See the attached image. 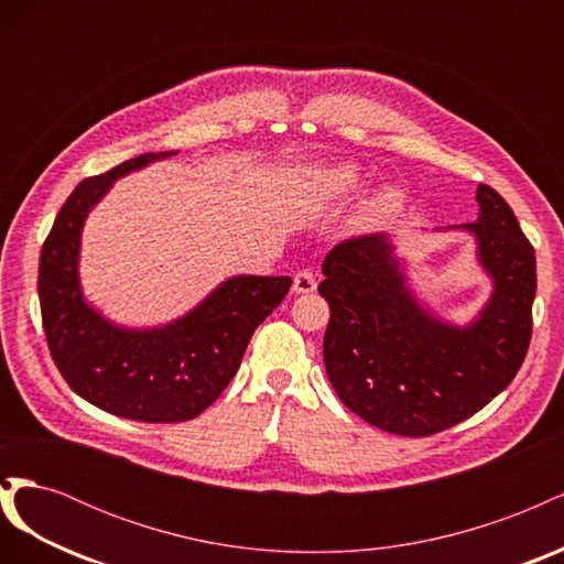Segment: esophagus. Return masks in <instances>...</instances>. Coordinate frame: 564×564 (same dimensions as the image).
Wrapping results in <instances>:
<instances>
[{"label": "esophagus", "instance_id": "obj_1", "mask_svg": "<svg viewBox=\"0 0 564 564\" xmlns=\"http://www.w3.org/2000/svg\"><path fill=\"white\" fill-rule=\"evenodd\" d=\"M292 289H294V294H311V292H315L317 289V280H315V272L313 270H299L296 275H294V284H292Z\"/></svg>", "mask_w": 564, "mask_h": 564}]
</instances>
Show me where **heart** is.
<instances>
[{
    "label": "heart",
    "instance_id": "1",
    "mask_svg": "<svg viewBox=\"0 0 564 564\" xmlns=\"http://www.w3.org/2000/svg\"><path fill=\"white\" fill-rule=\"evenodd\" d=\"M322 181H324V187H327V193L332 197H344V195H348V193H352V191H357V187H360L362 176H360V172H357L352 164H340V166L329 169V172L322 176ZM395 202H398L395 193L381 195L377 202L371 204V209L367 214V220L377 218L379 214L392 209V204H395Z\"/></svg>",
    "mask_w": 564,
    "mask_h": 564
}]
</instances>
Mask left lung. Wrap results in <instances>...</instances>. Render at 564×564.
<instances>
[{"mask_svg":"<svg viewBox=\"0 0 564 564\" xmlns=\"http://www.w3.org/2000/svg\"><path fill=\"white\" fill-rule=\"evenodd\" d=\"M477 259L494 280L468 327L423 311L388 235L338 242L317 292L329 303L324 367L350 412L381 431L425 437L470 419L516 379L532 338L536 256L508 202L480 183Z\"/></svg>","mask_w":564,"mask_h":564,"instance_id":"left-lung-1","label":"left lung"}]
</instances>
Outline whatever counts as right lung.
Returning <instances> with one entry per match:
<instances>
[{
    "mask_svg": "<svg viewBox=\"0 0 564 564\" xmlns=\"http://www.w3.org/2000/svg\"><path fill=\"white\" fill-rule=\"evenodd\" d=\"M169 155L174 152H145L84 178L44 240L37 278L46 344L67 386L108 414L145 423L191 421L216 402L240 369L251 334L292 286V278H230L195 311L158 329L115 327L84 301L77 275L84 218L112 181Z\"/></svg>",
    "mask_w": 564,
    "mask_h": 564,
    "instance_id": "1",
    "label": "right lung"
}]
</instances>
